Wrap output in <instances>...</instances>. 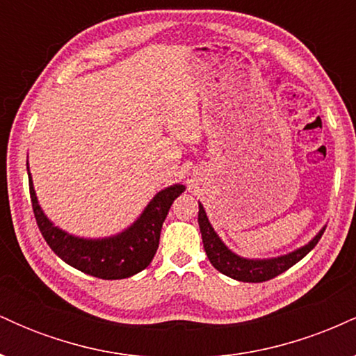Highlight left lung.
I'll return each mask as SVG.
<instances>
[{
    "label": "left lung",
    "instance_id": "1",
    "mask_svg": "<svg viewBox=\"0 0 356 356\" xmlns=\"http://www.w3.org/2000/svg\"><path fill=\"white\" fill-rule=\"evenodd\" d=\"M197 222L199 227H201L204 251L209 257L212 266L218 269L219 273H222V275L229 276L232 280L244 281V283H263V281L273 280V277L284 273L286 269L295 266L298 261L303 259L316 246L318 241L321 239L323 232H325V227H321V231L308 244L288 252V254L268 257V259H248V257L238 256L236 252H232L220 241L218 232L214 231L209 219H207L202 204H199Z\"/></svg>",
    "mask_w": 356,
    "mask_h": 356
}]
</instances>
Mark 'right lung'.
Here are the masks:
<instances>
[{
    "label": "right lung",
    "instance_id": "obj_1",
    "mask_svg": "<svg viewBox=\"0 0 356 356\" xmlns=\"http://www.w3.org/2000/svg\"><path fill=\"white\" fill-rule=\"evenodd\" d=\"M26 170L35 219L48 246L67 264L85 275L100 277V280H124L149 266L157 252L161 229L167 212L175 197H179L186 191V186L182 184L165 187L154 195V199L147 204L136 222L125 231L110 238L87 239L68 234L44 216L36 199L28 162Z\"/></svg>",
    "mask_w": 356,
    "mask_h": 356
}]
</instances>
